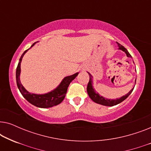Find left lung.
I'll list each match as a JSON object with an SVG mask.
<instances>
[{
	"mask_svg": "<svg viewBox=\"0 0 151 151\" xmlns=\"http://www.w3.org/2000/svg\"><path fill=\"white\" fill-rule=\"evenodd\" d=\"M117 45H118V47H119L118 49H120V50L123 51L124 52L127 54V56L128 58H132V56L131 55V54H130V53H129V51H127V49H126L124 47H123L122 45L119 44V43H117ZM88 75H89V82H88V83L87 88H86V90H87L88 95V96L90 97V98L91 99V100L93 101L94 102L97 103V104L104 105V106H115V105L118 104H119V103H121L122 102H123L124 100H126V99H127L128 97L129 96V95L131 93L132 91H133L134 87H135V86H134V87L132 88V89L127 94H126L125 96H122L121 98H119L113 99V100H111V99L106 98H104V97L100 96V95L94 89L93 86V76L91 75L88 72ZM135 82H136V80L135 81Z\"/></svg>",
	"mask_w": 151,
	"mask_h": 151,
	"instance_id": "1",
	"label": "left lung"
}]
</instances>
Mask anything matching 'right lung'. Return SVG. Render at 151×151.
Instances as JSON below:
<instances>
[{
	"label": "right lung",
	"mask_w": 151,
	"mask_h": 151,
	"mask_svg": "<svg viewBox=\"0 0 151 151\" xmlns=\"http://www.w3.org/2000/svg\"><path fill=\"white\" fill-rule=\"evenodd\" d=\"M36 44V42L34 43L30 48L34 46ZM29 48V49H30ZM27 50L24 51V53H22L21 57L19 60V63H18V67L16 68V83L18 89L20 92L21 93L22 96L28 101L31 104L34 105L39 108H50V107L56 106V105L60 104L63 102L64 98H65L66 93H67L68 86L75 78L77 77L78 73H74L73 75L67 76V77L64 78V79L62 80V82L60 83L58 86H57L55 89L51 91L50 92L44 94H36L29 93L28 91H27L22 84H21L20 80V63H21L22 59L23 58L24 55L27 51Z\"/></svg>",
	"instance_id": "obj_1"
}]
</instances>
